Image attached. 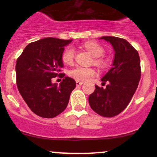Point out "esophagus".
<instances>
[{
    "label": "esophagus",
    "mask_w": 157,
    "mask_h": 157,
    "mask_svg": "<svg viewBox=\"0 0 157 157\" xmlns=\"http://www.w3.org/2000/svg\"><path fill=\"white\" fill-rule=\"evenodd\" d=\"M83 82H80V81H76V85H77V86H80L82 84H83Z\"/></svg>",
    "instance_id": "esophagus-1"
}]
</instances>
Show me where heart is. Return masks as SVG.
<instances>
[{"label": "heart", "mask_w": 157, "mask_h": 157, "mask_svg": "<svg viewBox=\"0 0 157 157\" xmlns=\"http://www.w3.org/2000/svg\"><path fill=\"white\" fill-rule=\"evenodd\" d=\"M83 47L93 55L94 58H99L102 56L105 52V50L99 44L95 42H86L83 43ZM74 55H75V49L74 47L70 46L64 51L62 54V61L64 64H71L74 61ZM96 64L100 66L105 65V61L102 58H96L95 61ZM96 74V71L93 68L83 67L81 66H77L69 72L70 77H72L77 81H86L90 77H93Z\"/></svg>", "instance_id": "b5f03b06"}]
</instances>
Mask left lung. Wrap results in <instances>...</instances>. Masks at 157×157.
I'll list each match as a JSON object with an SVG mask.
<instances>
[{
  "instance_id": "left-lung-1",
  "label": "left lung",
  "mask_w": 157,
  "mask_h": 157,
  "mask_svg": "<svg viewBox=\"0 0 157 157\" xmlns=\"http://www.w3.org/2000/svg\"><path fill=\"white\" fill-rule=\"evenodd\" d=\"M115 52L110 70L102 77L106 87L95 85L96 90L89 96V103L94 112L103 117H113L127 107L140 79L138 52L127 40L115 36H102Z\"/></svg>"
}]
</instances>
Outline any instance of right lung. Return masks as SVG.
Returning <instances> with one entry per match:
<instances>
[{
    "instance_id": "right-lung-1",
    "label": "right lung",
    "mask_w": 157,
    "mask_h": 157,
    "mask_svg": "<svg viewBox=\"0 0 157 157\" xmlns=\"http://www.w3.org/2000/svg\"><path fill=\"white\" fill-rule=\"evenodd\" d=\"M72 39L45 38L29 43L16 64L17 85L29 109L39 116L51 118L61 114L68 104L76 87L74 79L61 74L64 67L62 54ZM63 78L59 85L52 78Z\"/></svg>"
}]
</instances>
